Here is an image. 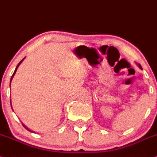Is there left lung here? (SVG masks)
Wrapping results in <instances>:
<instances>
[{
    "mask_svg": "<svg viewBox=\"0 0 157 157\" xmlns=\"http://www.w3.org/2000/svg\"><path fill=\"white\" fill-rule=\"evenodd\" d=\"M138 66H139V68H140V69H142V68H141V65H140V64H138Z\"/></svg>",
    "mask_w": 157,
    "mask_h": 157,
    "instance_id": "8db88e82",
    "label": "left lung"
}]
</instances>
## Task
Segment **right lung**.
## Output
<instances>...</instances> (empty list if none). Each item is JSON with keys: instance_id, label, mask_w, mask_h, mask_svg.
<instances>
[{"instance_id": "obj_1", "label": "right lung", "mask_w": 157, "mask_h": 157, "mask_svg": "<svg viewBox=\"0 0 157 157\" xmlns=\"http://www.w3.org/2000/svg\"><path fill=\"white\" fill-rule=\"evenodd\" d=\"M24 59H22V60H21V62H20V63H19V64H18V65H17V66H16V69H15V71H14V73H13V76H12V77H11V80H10V81H12V80H13V77H14V75H15V73H16V70H17V69H18V67H19V65H20V64H21V62H23V61H24ZM10 85H11V84H10ZM11 106H12V105H11ZM23 126H24V127H25V129H28V130H29V131H30V132H31V129H28V127H27V126H24V124H23ZM32 132H33V131H32Z\"/></svg>"}]
</instances>
